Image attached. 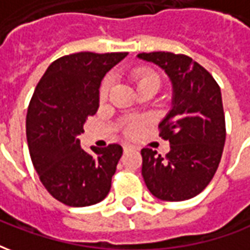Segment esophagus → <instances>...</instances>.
Segmentation results:
<instances>
[{"instance_id": "obj_1", "label": "esophagus", "mask_w": 250, "mask_h": 250, "mask_svg": "<svg viewBox=\"0 0 250 250\" xmlns=\"http://www.w3.org/2000/svg\"><path fill=\"white\" fill-rule=\"evenodd\" d=\"M131 148H134V146H132V145H125V151H128V150H131Z\"/></svg>"}]
</instances>
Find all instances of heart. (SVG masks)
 Wrapping results in <instances>:
<instances>
[{
	"label": "heart",
	"mask_w": 250,
	"mask_h": 250,
	"mask_svg": "<svg viewBox=\"0 0 250 250\" xmlns=\"http://www.w3.org/2000/svg\"><path fill=\"white\" fill-rule=\"evenodd\" d=\"M111 77H105L102 83V87H100V98L104 99L107 96V93H108V89L111 87ZM134 82L136 83V85L139 87V85H143V84H146V83H155V84H159V79L155 73H150V72L145 71V69H138V71L134 72ZM138 130V125H130V128L128 131L130 132H135Z\"/></svg>",
	"instance_id": "1"
}]
</instances>
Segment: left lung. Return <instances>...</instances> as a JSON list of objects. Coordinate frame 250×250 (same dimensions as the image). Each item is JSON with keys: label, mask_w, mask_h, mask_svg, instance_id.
<instances>
[{"label": "left lung", "mask_w": 250, "mask_h": 250, "mask_svg": "<svg viewBox=\"0 0 250 250\" xmlns=\"http://www.w3.org/2000/svg\"><path fill=\"white\" fill-rule=\"evenodd\" d=\"M171 83V105L159 123L170 151L142 148V175L150 193L170 202L198 195L210 184L225 145V115L218 84L191 57L171 52L139 53Z\"/></svg>", "instance_id": "left-lung-1"}]
</instances>
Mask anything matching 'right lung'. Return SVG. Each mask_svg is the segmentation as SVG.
<instances>
[{"mask_svg": "<svg viewBox=\"0 0 250 250\" xmlns=\"http://www.w3.org/2000/svg\"><path fill=\"white\" fill-rule=\"evenodd\" d=\"M128 53L79 52L57 59L37 84L26 114L32 163L52 197L72 208L103 201L123 154L118 143L84 151L77 136L96 114L100 84Z\"/></svg>", "mask_w": 250, "mask_h": 250, "instance_id": "1", "label": "right lung"}]
</instances>
